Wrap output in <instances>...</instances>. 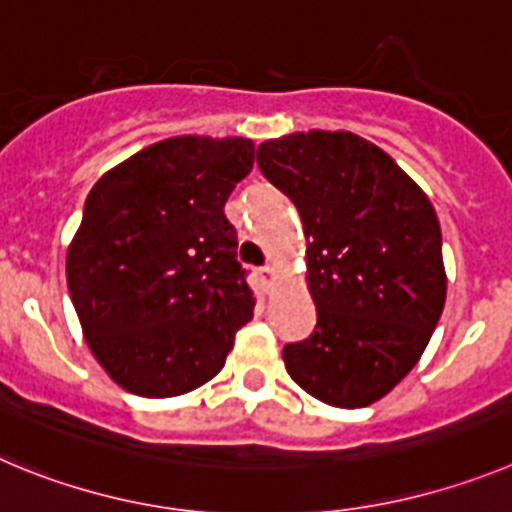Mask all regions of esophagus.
<instances>
[{
	"label": "esophagus",
	"mask_w": 512,
	"mask_h": 512,
	"mask_svg": "<svg viewBox=\"0 0 512 512\" xmlns=\"http://www.w3.org/2000/svg\"><path fill=\"white\" fill-rule=\"evenodd\" d=\"M260 278H262V283H265V288H273L275 280H278V273H275L273 265H265L260 270Z\"/></svg>",
	"instance_id": "obj_1"
}]
</instances>
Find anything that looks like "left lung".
<instances>
[{"label": "left lung", "instance_id": "1", "mask_svg": "<svg viewBox=\"0 0 512 512\" xmlns=\"http://www.w3.org/2000/svg\"><path fill=\"white\" fill-rule=\"evenodd\" d=\"M257 165L296 204L306 237L308 339L285 370L321 403L365 408L416 367L441 319L446 270L436 211L385 150L354 132H293Z\"/></svg>", "mask_w": 512, "mask_h": 512}]
</instances>
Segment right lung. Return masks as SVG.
<instances>
[{"instance_id": "obj_1", "label": "right lung", "mask_w": 512, "mask_h": 512, "mask_svg": "<svg viewBox=\"0 0 512 512\" xmlns=\"http://www.w3.org/2000/svg\"><path fill=\"white\" fill-rule=\"evenodd\" d=\"M250 137L183 135L122 160L86 196L66 280L94 359L127 393L176 398L219 375L252 319L224 204Z\"/></svg>"}]
</instances>
